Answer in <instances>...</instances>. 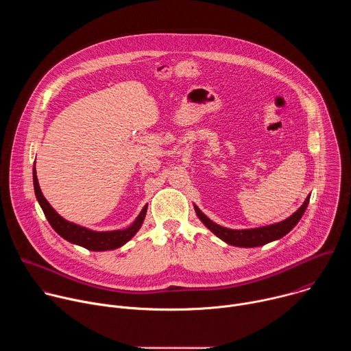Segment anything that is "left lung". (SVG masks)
I'll return each mask as SVG.
<instances>
[{
  "label": "left lung",
  "mask_w": 351,
  "mask_h": 351,
  "mask_svg": "<svg viewBox=\"0 0 351 351\" xmlns=\"http://www.w3.org/2000/svg\"><path fill=\"white\" fill-rule=\"evenodd\" d=\"M308 202H310V197L306 198L304 204L300 207L293 215H290L287 219H285L279 223L264 226V228H256V229H243V230H233V229L219 226V225L214 223L211 219H208L195 206H194V208H195L197 217L202 219V222L214 234H217L219 239H222L228 244L237 245V247H258V245L267 244L272 240L280 239L286 233H289L297 225L300 218L303 217V214L308 206Z\"/></svg>",
  "instance_id": "obj_1"
}]
</instances>
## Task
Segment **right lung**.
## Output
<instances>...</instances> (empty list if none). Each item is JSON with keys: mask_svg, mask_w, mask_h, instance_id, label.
<instances>
[{"mask_svg": "<svg viewBox=\"0 0 351 351\" xmlns=\"http://www.w3.org/2000/svg\"><path fill=\"white\" fill-rule=\"evenodd\" d=\"M33 184H34L36 197L44 211V215H45L47 221L49 222V225L53 226V229L60 236H62L65 240L79 244L87 250H91V252H106V250H114V248L123 245L140 229V226L144 221L145 213H147V206H145L141 210L137 219L134 221V223L132 226H129L128 229L114 230V232H94V230L77 226L72 222H68L61 215H58L56 213V210L49 206V203L44 198V195L40 190L38 180L36 176V168L33 169Z\"/></svg>", "mask_w": 351, "mask_h": 351, "instance_id": "right-lung-1", "label": "right lung"}]
</instances>
